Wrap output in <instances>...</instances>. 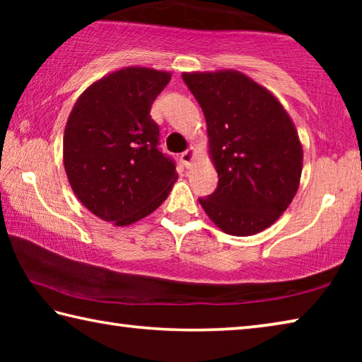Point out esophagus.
<instances>
[{
  "instance_id": "1",
  "label": "esophagus",
  "mask_w": 362,
  "mask_h": 362,
  "mask_svg": "<svg viewBox=\"0 0 362 362\" xmlns=\"http://www.w3.org/2000/svg\"><path fill=\"white\" fill-rule=\"evenodd\" d=\"M180 159H182V163L185 164V168H192L194 164V159H196V150L193 148V146H189L187 151L182 153Z\"/></svg>"
}]
</instances>
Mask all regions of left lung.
<instances>
[{"mask_svg":"<svg viewBox=\"0 0 362 362\" xmlns=\"http://www.w3.org/2000/svg\"><path fill=\"white\" fill-rule=\"evenodd\" d=\"M203 108L217 189L199 204L220 230L252 236L296 196L303 148L296 126L267 88L236 70L182 73Z\"/></svg>","mask_w":362,"mask_h":362,"instance_id":"8db88e82","label":"left lung"}]
</instances>
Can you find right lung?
<instances>
[{
  "label": "right lung",
  "instance_id": "1",
  "mask_svg": "<svg viewBox=\"0 0 362 362\" xmlns=\"http://www.w3.org/2000/svg\"><path fill=\"white\" fill-rule=\"evenodd\" d=\"M170 73L126 66L78 97L64 132V166L81 204L105 222L131 225L156 211L179 179L158 150L150 110Z\"/></svg>",
  "mask_w": 362,
  "mask_h": 362
}]
</instances>
